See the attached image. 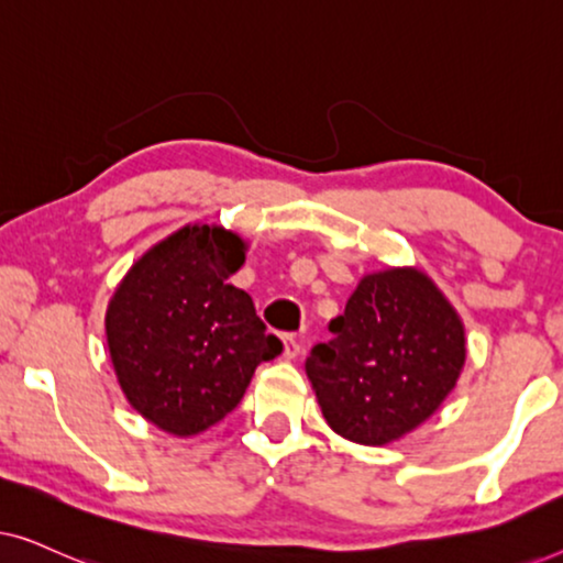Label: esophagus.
Segmentation results:
<instances>
[{
    "label": "esophagus",
    "mask_w": 563,
    "mask_h": 563,
    "mask_svg": "<svg viewBox=\"0 0 563 563\" xmlns=\"http://www.w3.org/2000/svg\"><path fill=\"white\" fill-rule=\"evenodd\" d=\"M299 351H302V343H299V338L291 335V333L284 335V358H297Z\"/></svg>",
    "instance_id": "1"
}]
</instances>
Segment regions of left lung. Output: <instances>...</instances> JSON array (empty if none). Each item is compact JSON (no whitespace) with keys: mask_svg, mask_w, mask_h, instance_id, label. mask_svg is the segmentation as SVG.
<instances>
[{"mask_svg":"<svg viewBox=\"0 0 563 563\" xmlns=\"http://www.w3.org/2000/svg\"><path fill=\"white\" fill-rule=\"evenodd\" d=\"M328 343L305 361L328 426L349 441L384 445L410 433L456 387L464 325L415 268L364 276Z\"/></svg>","mask_w":563,"mask_h":563,"instance_id":"left-lung-1","label":"left lung"}]
</instances>
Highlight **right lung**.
<instances>
[{
	"mask_svg": "<svg viewBox=\"0 0 563 563\" xmlns=\"http://www.w3.org/2000/svg\"><path fill=\"white\" fill-rule=\"evenodd\" d=\"M243 241L191 225L151 249L114 291L107 345L128 402L174 435L233 412L261 361L282 353L243 289L228 284Z\"/></svg>",
	"mask_w": 563,
	"mask_h": 563,
	"instance_id": "1",
	"label": "right lung"
}]
</instances>
